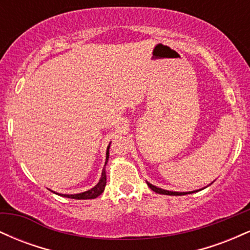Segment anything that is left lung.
<instances>
[{"label": "left lung", "mask_w": 250, "mask_h": 250, "mask_svg": "<svg viewBox=\"0 0 250 250\" xmlns=\"http://www.w3.org/2000/svg\"><path fill=\"white\" fill-rule=\"evenodd\" d=\"M213 183V182H211ZM210 183V185H211ZM147 185H148V187L151 189V190L153 191H155V193H157V194H162V195H173V196H181V195H187V194H193V193H196V191H200V190H202V189H205V188H202V189H199V190H194V191H183V193H180V191H170V190H166V189H162V188H159V187H156V186H154V185H151V183H149V182H147Z\"/></svg>", "instance_id": "obj_1"}]
</instances>
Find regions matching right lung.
Instances as JSON below:
<instances>
[{
	"instance_id": "obj_1",
	"label": "right lung",
	"mask_w": 250,
	"mask_h": 250,
	"mask_svg": "<svg viewBox=\"0 0 250 250\" xmlns=\"http://www.w3.org/2000/svg\"><path fill=\"white\" fill-rule=\"evenodd\" d=\"M109 148H110V143H109L108 148H107V153H105V163H104V167L102 169V175H101V179H100L99 182L95 187H93L91 189H89L87 191H83V193H79V194H60V193H55L60 196L63 197H69V199H75V200H90V199H95V197L100 196L103 193L105 188V183H107V175H105V165H107L108 160H109Z\"/></svg>"
}]
</instances>
